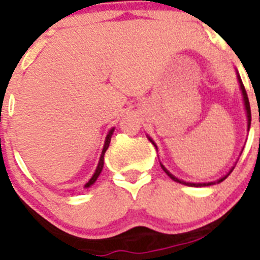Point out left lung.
Returning a JSON list of instances; mask_svg holds the SVG:
<instances>
[{
  "mask_svg": "<svg viewBox=\"0 0 260 260\" xmlns=\"http://www.w3.org/2000/svg\"><path fill=\"white\" fill-rule=\"evenodd\" d=\"M237 77H239V82H240V87H241V91H242V94H244V103H245V108H246V114H247V127L250 128V123H251V113H250V104H249V99H247V93H246V91H245V87H244V84H242V81H241V78H240V75H237ZM150 141L152 142V140H150ZM152 144H154V142H152ZM154 146L156 147V145L154 144ZM157 149V147H156ZM160 166H161V164H160ZM161 168H163V171L166 172L167 174H168L169 177H171L172 179H173V181H176V182H179V183H182V185H187V186H192V187H199V186H210V185H215V182H209V183H190V182H183V181H179L178 178H176V177L173 176V174H171L169 173L168 171H167L166 168H164V166H161ZM234 171V168L231 169V172ZM231 172H230V173H231ZM230 173L227 174V176H224V177H222V178L220 179H218V182H222V181H224L225 178H227V177L230 176Z\"/></svg>",
  "mask_w": 260,
  "mask_h": 260,
  "instance_id": "left-lung-1",
  "label": "left lung"
}]
</instances>
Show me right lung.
Segmentation results:
<instances>
[{
  "label": "right lung",
  "mask_w": 260,
  "mask_h": 260,
  "mask_svg": "<svg viewBox=\"0 0 260 260\" xmlns=\"http://www.w3.org/2000/svg\"><path fill=\"white\" fill-rule=\"evenodd\" d=\"M113 132H114V128L113 129L110 131V132H109V135H108V137H106V141H105V146H104V150H103V154H101V157H100V161H99V166H97V169H96V172H94V174L93 176H92V178L89 179L88 182H87V185H86V187H89V186L91 185H93L94 183V181H96L97 179V177L100 176V173H101V171H103V167H104V155H105V151L106 150H108V147H109V144H110V140H111V135H113Z\"/></svg>",
  "instance_id": "right-lung-1"
}]
</instances>
